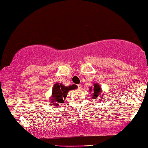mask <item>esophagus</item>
I'll return each instance as SVG.
<instances>
[{"label":"esophagus","instance_id":"34e87169","mask_svg":"<svg viewBox=\"0 0 148 148\" xmlns=\"http://www.w3.org/2000/svg\"><path fill=\"white\" fill-rule=\"evenodd\" d=\"M78 89H81L82 88V85H81V84H78Z\"/></svg>","mask_w":148,"mask_h":148}]
</instances>
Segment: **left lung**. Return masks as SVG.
<instances>
[{"label": "left lung", "instance_id": "obj_1", "mask_svg": "<svg viewBox=\"0 0 148 148\" xmlns=\"http://www.w3.org/2000/svg\"><path fill=\"white\" fill-rule=\"evenodd\" d=\"M101 88L99 85L98 84H95L94 86H93V94H92V99H97L100 96V93H101ZM90 90L91 91V88H90Z\"/></svg>", "mask_w": 148, "mask_h": 148}]
</instances>
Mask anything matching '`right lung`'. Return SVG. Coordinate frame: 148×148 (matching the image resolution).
I'll use <instances>...</instances> for the list:
<instances>
[{"mask_svg":"<svg viewBox=\"0 0 148 148\" xmlns=\"http://www.w3.org/2000/svg\"><path fill=\"white\" fill-rule=\"evenodd\" d=\"M77 88V86L73 85L69 86H64L62 84H56L54 86L52 91V99L50 101L52 103L54 106H58L57 103H63L64 99H66V97L67 96V93L70 90H75Z\"/></svg>","mask_w":148,"mask_h":148,"instance_id":"1","label":"right lung"}]
</instances>
